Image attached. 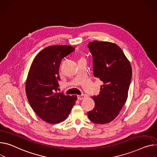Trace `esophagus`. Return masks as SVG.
Wrapping results in <instances>:
<instances>
[{"mask_svg": "<svg viewBox=\"0 0 157 157\" xmlns=\"http://www.w3.org/2000/svg\"><path fill=\"white\" fill-rule=\"evenodd\" d=\"M86 98V96L85 95H78V99L79 100H82Z\"/></svg>", "mask_w": 157, "mask_h": 157, "instance_id": "esophagus-1", "label": "esophagus"}]
</instances>
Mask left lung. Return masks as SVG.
I'll return each mask as SVG.
<instances>
[{"label":"left lung","instance_id":"obj_1","mask_svg":"<svg viewBox=\"0 0 157 157\" xmlns=\"http://www.w3.org/2000/svg\"><path fill=\"white\" fill-rule=\"evenodd\" d=\"M88 47L93 58L94 76L103 82L99 95L91 97L95 105L88 116L95 124H107L118 116L127 100L131 66L116 44L94 40Z\"/></svg>","mask_w":157,"mask_h":157}]
</instances>
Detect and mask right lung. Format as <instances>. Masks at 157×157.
Returning a JSON list of instances; mask_svg holds the SVG:
<instances>
[{
	"instance_id": "obj_1",
	"label": "right lung",
	"mask_w": 157,
	"mask_h": 157,
	"mask_svg": "<svg viewBox=\"0 0 157 157\" xmlns=\"http://www.w3.org/2000/svg\"><path fill=\"white\" fill-rule=\"evenodd\" d=\"M75 49L69 45L47 47L36 56L29 68L26 97L38 116L47 123L57 124L66 120L77 100V95H66L57 91L61 60Z\"/></svg>"
}]
</instances>
